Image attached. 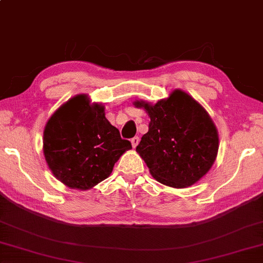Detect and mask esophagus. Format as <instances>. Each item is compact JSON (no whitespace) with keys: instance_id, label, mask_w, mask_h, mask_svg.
<instances>
[{"instance_id":"34e87169","label":"esophagus","mask_w":263,"mask_h":263,"mask_svg":"<svg viewBox=\"0 0 263 263\" xmlns=\"http://www.w3.org/2000/svg\"><path fill=\"white\" fill-rule=\"evenodd\" d=\"M130 142H132V145H133V147L135 148V147L138 145V143H140V138H138L137 136H135V137H133V138H132Z\"/></svg>"}]
</instances>
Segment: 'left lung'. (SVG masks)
I'll use <instances>...</instances> for the list:
<instances>
[{
    "label": "left lung",
    "instance_id": "8db88e82",
    "mask_svg": "<svg viewBox=\"0 0 263 263\" xmlns=\"http://www.w3.org/2000/svg\"><path fill=\"white\" fill-rule=\"evenodd\" d=\"M134 105L143 108L151 120L136 152L153 178L183 189L209 173L219 151V133L199 102L174 89L156 104L141 100Z\"/></svg>",
    "mask_w": 263,
    "mask_h": 263
}]
</instances>
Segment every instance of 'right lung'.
<instances>
[{"label":"right lung","instance_id":"add662e5","mask_svg":"<svg viewBox=\"0 0 263 263\" xmlns=\"http://www.w3.org/2000/svg\"><path fill=\"white\" fill-rule=\"evenodd\" d=\"M130 148V142L122 140L106 119L105 106L91 103L87 93L59 106L43 130L49 170L71 189H92L111 175L119 158Z\"/></svg>","mask_w":263,"mask_h":263}]
</instances>
